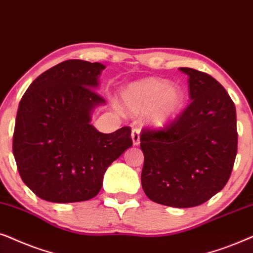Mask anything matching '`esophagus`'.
I'll list each match as a JSON object with an SVG mask.
<instances>
[{
	"label": "esophagus",
	"instance_id": "obj_1",
	"mask_svg": "<svg viewBox=\"0 0 253 253\" xmlns=\"http://www.w3.org/2000/svg\"><path fill=\"white\" fill-rule=\"evenodd\" d=\"M132 140H133L134 146H139V143H140V129L139 128H133Z\"/></svg>",
	"mask_w": 253,
	"mask_h": 253
}]
</instances>
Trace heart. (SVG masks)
<instances>
[{"label": "heart", "instance_id": "obj_1", "mask_svg": "<svg viewBox=\"0 0 253 253\" xmlns=\"http://www.w3.org/2000/svg\"><path fill=\"white\" fill-rule=\"evenodd\" d=\"M124 109L134 116L146 113L154 127L167 125L179 112L184 104V92L179 86L170 85L166 80L148 77L130 83L121 92Z\"/></svg>", "mask_w": 253, "mask_h": 253}]
</instances>
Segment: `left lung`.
Returning a JSON list of instances; mask_svg holds the SVG:
<instances>
[{"label":"left lung","instance_id":"obj_1","mask_svg":"<svg viewBox=\"0 0 253 253\" xmlns=\"http://www.w3.org/2000/svg\"><path fill=\"white\" fill-rule=\"evenodd\" d=\"M191 103L162 129L143 128L141 184L154 203L188 208L206 203L225 186L237 154L236 109L214 77L192 68Z\"/></svg>","mask_w":253,"mask_h":253}]
</instances>
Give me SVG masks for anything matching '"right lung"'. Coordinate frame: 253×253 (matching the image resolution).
<instances>
[{
  "instance_id": "add662e5",
  "label": "right lung",
  "mask_w": 253,
  "mask_h": 253,
  "mask_svg": "<svg viewBox=\"0 0 253 253\" xmlns=\"http://www.w3.org/2000/svg\"><path fill=\"white\" fill-rule=\"evenodd\" d=\"M104 68L67 60L37 77L19 102L12 153L22 180L40 199H92L107 168L132 147L129 127L104 134L90 124L93 107L105 103L93 90Z\"/></svg>"
}]
</instances>
